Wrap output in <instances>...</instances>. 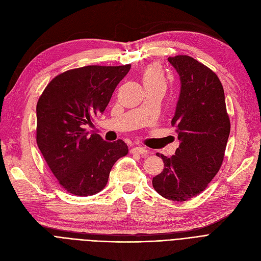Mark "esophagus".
Listing matches in <instances>:
<instances>
[{
  "label": "esophagus",
  "mask_w": 261,
  "mask_h": 261,
  "mask_svg": "<svg viewBox=\"0 0 261 261\" xmlns=\"http://www.w3.org/2000/svg\"><path fill=\"white\" fill-rule=\"evenodd\" d=\"M132 153H138V154H147L148 150L145 147H134L131 149Z\"/></svg>",
  "instance_id": "esophagus-1"
}]
</instances>
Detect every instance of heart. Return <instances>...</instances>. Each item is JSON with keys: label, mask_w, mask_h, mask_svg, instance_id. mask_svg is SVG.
Wrapping results in <instances>:
<instances>
[{"label": "heart", "mask_w": 261, "mask_h": 261, "mask_svg": "<svg viewBox=\"0 0 261 261\" xmlns=\"http://www.w3.org/2000/svg\"><path fill=\"white\" fill-rule=\"evenodd\" d=\"M143 82L145 87H158L165 90L167 86V78L163 68L159 64H150L143 73Z\"/></svg>", "instance_id": "obj_1"}]
</instances>
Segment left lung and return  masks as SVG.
Returning <instances> with one entry per match:
<instances>
[{"label":"left lung","mask_w":261,"mask_h":261,"mask_svg":"<svg viewBox=\"0 0 261 261\" xmlns=\"http://www.w3.org/2000/svg\"><path fill=\"white\" fill-rule=\"evenodd\" d=\"M181 80V92L171 120L180 141L175 154L164 162L152 179L162 197L186 201L201 194L220 169L230 131L224 90L218 76L186 55L169 57Z\"/></svg>","instance_id":"obj_1"}]
</instances>
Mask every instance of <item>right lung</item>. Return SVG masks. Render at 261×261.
Instances as JSON below:
<instances>
[{"label":"right lung","instance_id":"1","mask_svg":"<svg viewBox=\"0 0 261 261\" xmlns=\"http://www.w3.org/2000/svg\"><path fill=\"white\" fill-rule=\"evenodd\" d=\"M131 65H88L55 77L37 103V145L59 184L79 197L99 193L127 144L89 135L85 126L103 113Z\"/></svg>","mask_w":261,"mask_h":261}]
</instances>
